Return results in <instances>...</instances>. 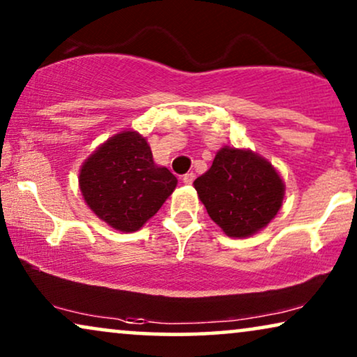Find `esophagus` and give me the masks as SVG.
Instances as JSON below:
<instances>
[{
    "mask_svg": "<svg viewBox=\"0 0 357 357\" xmlns=\"http://www.w3.org/2000/svg\"><path fill=\"white\" fill-rule=\"evenodd\" d=\"M182 180H183V183H187V185H192V183H193V180H195V174H193V172H188V174H185Z\"/></svg>",
    "mask_w": 357,
    "mask_h": 357,
    "instance_id": "34e87169",
    "label": "esophagus"
}]
</instances>
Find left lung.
<instances>
[{
    "instance_id": "1",
    "label": "left lung",
    "mask_w": 357,
    "mask_h": 357,
    "mask_svg": "<svg viewBox=\"0 0 357 357\" xmlns=\"http://www.w3.org/2000/svg\"><path fill=\"white\" fill-rule=\"evenodd\" d=\"M209 218L231 237H248L280 211L284 185L265 159L245 149L222 148L211 169L195 180Z\"/></svg>"
}]
</instances>
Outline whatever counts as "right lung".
I'll list each match as a JSON object with an SVG mask.
<instances>
[{"instance_id":"1","label":"right lung","mask_w":357,"mask_h":357,"mask_svg":"<svg viewBox=\"0 0 357 357\" xmlns=\"http://www.w3.org/2000/svg\"><path fill=\"white\" fill-rule=\"evenodd\" d=\"M175 185V175L154 164L151 148L136 131H123L102 144L79 174V187L89 208L123 232L143 227Z\"/></svg>"}]
</instances>
